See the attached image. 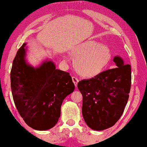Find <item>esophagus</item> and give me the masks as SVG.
<instances>
[{"mask_svg":"<svg viewBox=\"0 0 147 147\" xmlns=\"http://www.w3.org/2000/svg\"><path fill=\"white\" fill-rule=\"evenodd\" d=\"M72 81H73L74 84H75V86H76V87H77V84H78V83H79V79L75 77H72Z\"/></svg>","mask_w":147,"mask_h":147,"instance_id":"esophagus-1","label":"esophagus"}]
</instances>
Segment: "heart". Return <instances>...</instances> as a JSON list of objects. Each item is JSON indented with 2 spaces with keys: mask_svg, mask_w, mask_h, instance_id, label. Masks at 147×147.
Wrapping results in <instances>:
<instances>
[{
  "mask_svg": "<svg viewBox=\"0 0 147 147\" xmlns=\"http://www.w3.org/2000/svg\"><path fill=\"white\" fill-rule=\"evenodd\" d=\"M76 71L86 78H92L105 70L110 62L112 54L109 48L94 40H86L72 50ZM64 59L68 60V56Z\"/></svg>",
  "mask_w": 147,
  "mask_h": 147,
  "instance_id": "obj_1",
  "label": "heart"
}]
</instances>
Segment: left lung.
<instances>
[{
    "mask_svg": "<svg viewBox=\"0 0 147 147\" xmlns=\"http://www.w3.org/2000/svg\"><path fill=\"white\" fill-rule=\"evenodd\" d=\"M116 68L103 71L90 79L79 81L77 87L83 96L82 114L93 130L114 126L124 112L129 99L131 73L120 56L114 57Z\"/></svg>",
    "mask_w": 147,
    "mask_h": 147,
    "instance_id": "1",
    "label": "left lung"
}]
</instances>
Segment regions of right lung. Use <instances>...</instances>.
<instances>
[{"label": "right lung", "mask_w": 147, "mask_h": 147, "mask_svg": "<svg viewBox=\"0 0 147 147\" xmlns=\"http://www.w3.org/2000/svg\"><path fill=\"white\" fill-rule=\"evenodd\" d=\"M24 43L14 58L11 70V88L16 107L28 126L46 131L57 124L64 98L75 90L68 72L57 69L46 59L34 67L26 59Z\"/></svg>", "instance_id": "add662e5"}]
</instances>
